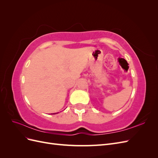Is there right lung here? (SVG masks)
Returning <instances> with one entry per match:
<instances>
[{"mask_svg":"<svg viewBox=\"0 0 158 158\" xmlns=\"http://www.w3.org/2000/svg\"><path fill=\"white\" fill-rule=\"evenodd\" d=\"M56 114V113H53V114Z\"/></svg>","mask_w":158,"mask_h":158,"instance_id":"add662e5","label":"right lung"}]
</instances>
